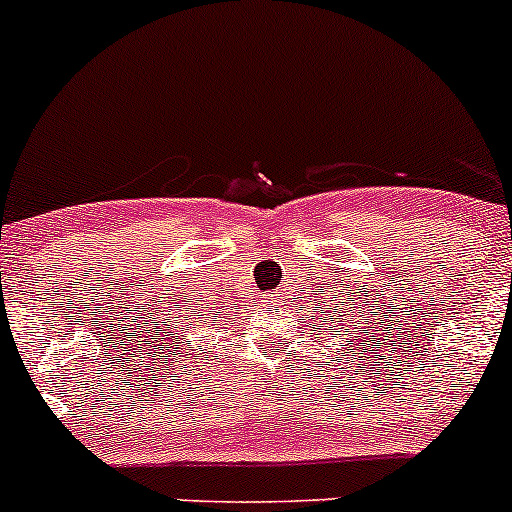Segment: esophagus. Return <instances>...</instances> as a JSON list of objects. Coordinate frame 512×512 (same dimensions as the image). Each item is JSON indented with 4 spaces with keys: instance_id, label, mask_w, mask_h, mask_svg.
<instances>
[{
    "instance_id": "34e87169",
    "label": "esophagus",
    "mask_w": 512,
    "mask_h": 512,
    "mask_svg": "<svg viewBox=\"0 0 512 512\" xmlns=\"http://www.w3.org/2000/svg\"><path fill=\"white\" fill-rule=\"evenodd\" d=\"M264 305H267V308L269 305H274V293H269V301H264Z\"/></svg>"
}]
</instances>
